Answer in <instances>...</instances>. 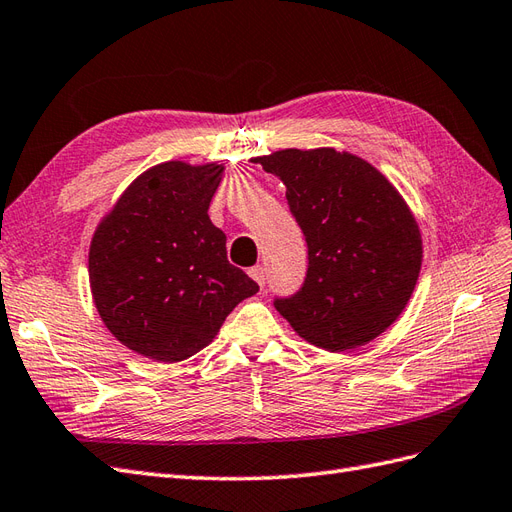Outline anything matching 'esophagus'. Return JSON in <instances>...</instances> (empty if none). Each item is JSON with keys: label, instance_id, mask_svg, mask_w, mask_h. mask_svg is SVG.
<instances>
[{"label": "esophagus", "instance_id": "esophagus-1", "mask_svg": "<svg viewBox=\"0 0 512 512\" xmlns=\"http://www.w3.org/2000/svg\"><path fill=\"white\" fill-rule=\"evenodd\" d=\"M248 274H251V279H253L259 287L266 285V268H264V266H253L251 270H248Z\"/></svg>", "mask_w": 512, "mask_h": 512}]
</instances>
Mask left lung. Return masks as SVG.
I'll return each instance as SVG.
<instances>
[{"label": "left lung", "mask_w": 512, "mask_h": 512, "mask_svg": "<svg viewBox=\"0 0 512 512\" xmlns=\"http://www.w3.org/2000/svg\"><path fill=\"white\" fill-rule=\"evenodd\" d=\"M285 183L307 242V274L274 307L313 346H365L398 320L422 266V235L398 190L361 157L285 149L257 157Z\"/></svg>", "instance_id": "obj_1"}]
</instances>
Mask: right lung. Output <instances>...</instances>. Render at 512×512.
Wrapping results in <instances>:
<instances>
[{"mask_svg":"<svg viewBox=\"0 0 512 512\" xmlns=\"http://www.w3.org/2000/svg\"><path fill=\"white\" fill-rule=\"evenodd\" d=\"M222 166L164 162L142 173L101 220L88 253L101 320L129 350L175 363L205 348L259 285L227 259L207 216Z\"/></svg>","mask_w":512,"mask_h":512,"instance_id":"1","label":"right lung"}]
</instances>
